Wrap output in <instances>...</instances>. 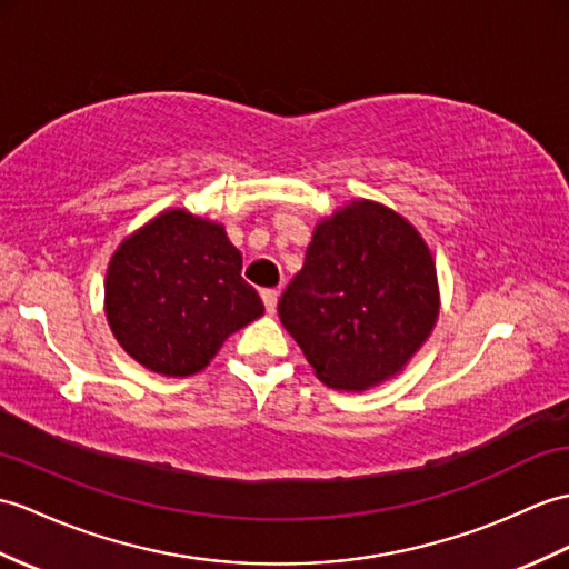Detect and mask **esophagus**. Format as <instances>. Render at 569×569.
<instances>
[{
	"label": "esophagus",
	"instance_id": "1",
	"mask_svg": "<svg viewBox=\"0 0 569 569\" xmlns=\"http://www.w3.org/2000/svg\"><path fill=\"white\" fill-rule=\"evenodd\" d=\"M261 300H263V308H267L269 315L276 312V306H279V293L276 290H261Z\"/></svg>",
	"mask_w": 569,
	"mask_h": 569
}]
</instances>
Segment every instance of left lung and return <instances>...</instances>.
I'll return each instance as SVG.
<instances>
[{"label":"left lung","mask_w":569,"mask_h":569,"mask_svg":"<svg viewBox=\"0 0 569 569\" xmlns=\"http://www.w3.org/2000/svg\"><path fill=\"white\" fill-rule=\"evenodd\" d=\"M439 308L425 237L368 198L315 224L306 263L279 300L281 322L315 376L349 392L402 373L433 332Z\"/></svg>","instance_id":"left-lung-1"}]
</instances>
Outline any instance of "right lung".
Here are the masks:
<instances>
[{"mask_svg":"<svg viewBox=\"0 0 569 569\" xmlns=\"http://www.w3.org/2000/svg\"><path fill=\"white\" fill-rule=\"evenodd\" d=\"M103 310L123 351L152 373L187 378L263 315L224 224L169 208L128 234L103 281Z\"/></svg>","mask_w":569,"mask_h":569,"instance_id":"1","label":"right lung"}]
</instances>
